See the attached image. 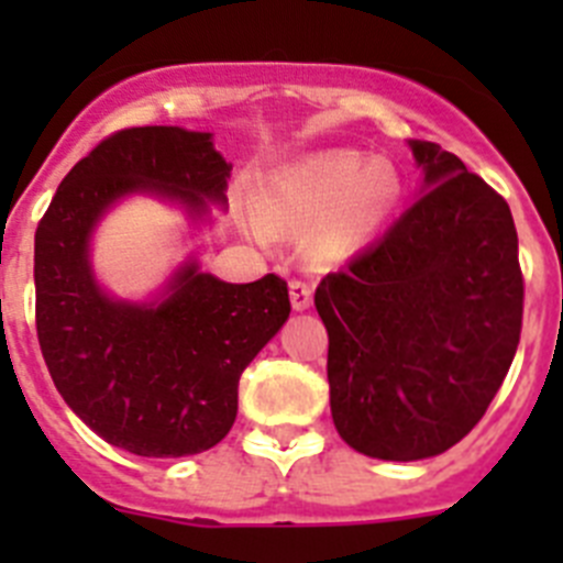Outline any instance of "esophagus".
<instances>
[{
  "mask_svg": "<svg viewBox=\"0 0 563 563\" xmlns=\"http://www.w3.org/2000/svg\"><path fill=\"white\" fill-rule=\"evenodd\" d=\"M290 301L292 310H307L312 305V285L305 278H292L290 282Z\"/></svg>",
  "mask_w": 563,
  "mask_h": 563,
  "instance_id": "esophagus-1",
  "label": "esophagus"
}]
</instances>
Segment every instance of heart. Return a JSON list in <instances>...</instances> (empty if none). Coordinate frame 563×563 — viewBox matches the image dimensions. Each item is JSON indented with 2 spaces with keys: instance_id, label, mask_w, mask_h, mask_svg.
<instances>
[{
  "instance_id": "1",
  "label": "heart",
  "mask_w": 563,
  "mask_h": 563,
  "mask_svg": "<svg viewBox=\"0 0 563 563\" xmlns=\"http://www.w3.org/2000/svg\"><path fill=\"white\" fill-rule=\"evenodd\" d=\"M400 197V174L389 161H366L357 152L318 154L287 174L265 200L271 228L318 220L307 247L318 258L355 251Z\"/></svg>"
}]
</instances>
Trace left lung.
<instances>
[{
  "label": "left lung",
  "instance_id": "left-lung-1",
  "mask_svg": "<svg viewBox=\"0 0 563 563\" xmlns=\"http://www.w3.org/2000/svg\"><path fill=\"white\" fill-rule=\"evenodd\" d=\"M411 148L426 194L316 290L332 422L346 445L391 462L442 454L485 417L525 312L505 197L456 154Z\"/></svg>",
  "mask_w": 563,
  "mask_h": 563
}]
</instances>
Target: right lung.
Wrapping results in <instances>:
<instances>
[{
    "label": "right lung",
    "mask_w": 563,
    "mask_h": 563,
    "mask_svg": "<svg viewBox=\"0 0 563 563\" xmlns=\"http://www.w3.org/2000/svg\"><path fill=\"white\" fill-rule=\"evenodd\" d=\"M228 166L211 134L132 126L69 168L36 228V335L49 377L98 437L137 456L213 449L236 420L239 377L290 316L287 282L251 285L183 267L161 305L103 296L89 231L118 197L163 191L194 213L225 200Z\"/></svg>",
    "instance_id": "1"
}]
</instances>
